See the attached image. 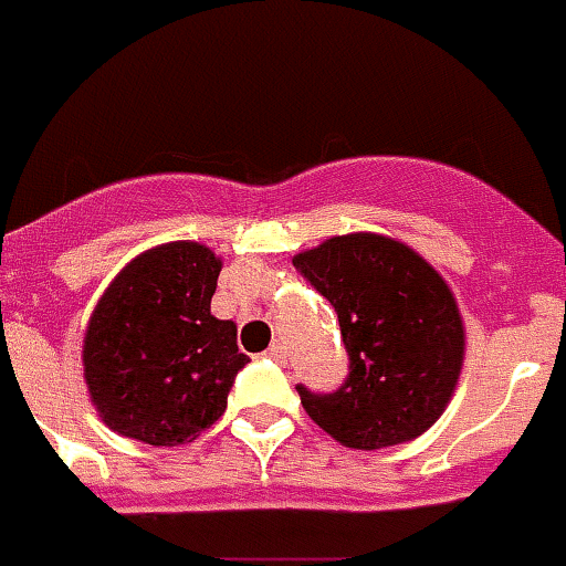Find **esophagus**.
I'll use <instances>...</instances> for the list:
<instances>
[{
  "label": "esophagus",
  "instance_id": "34e87169",
  "mask_svg": "<svg viewBox=\"0 0 566 566\" xmlns=\"http://www.w3.org/2000/svg\"><path fill=\"white\" fill-rule=\"evenodd\" d=\"M266 357L274 359V363H277V365H286V343H280V339H274V343L269 345Z\"/></svg>",
  "mask_w": 566,
  "mask_h": 566
}]
</instances>
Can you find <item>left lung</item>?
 I'll list each match as a JSON object with an SVG mask.
<instances>
[{
	"label": "left lung",
	"mask_w": 566,
	"mask_h": 566,
	"mask_svg": "<svg viewBox=\"0 0 566 566\" xmlns=\"http://www.w3.org/2000/svg\"><path fill=\"white\" fill-rule=\"evenodd\" d=\"M339 319L348 377L337 391L297 385L308 417L345 448L411 442L442 417L464 357L451 289L413 249L382 234H343L292 260Z\"/></svg>",
	"instance_id": "1"
}]
</instances>
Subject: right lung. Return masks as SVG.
I'll return each instance as SVG.
<instances>
[{"instance_id":"right-lung-1","label":"right lung","mask_w":566,"mask_h":566,"mask_svg":"<svg viewBox=\"0 0 566 566\" xmlns=\"http://www.w3.org/2000/svg\"><path fill=\"white\" fill-rule=\"evenodd\" d=\"M218 274L212 249L175 240L138 254L102 294L84 337V379L115 433L169 448L227 411L249 357L232 319L209 312Z\"/></svg>"}]
</instances>
